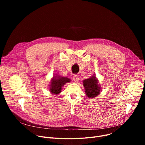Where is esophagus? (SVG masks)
Returning a JSON list of instances; mask_svg holds the SVG:
<instances>
[{
	"label": "esophagus",
	"mask_w": 145,
	"mask_h": 145,
	"mask_svg": "<svg viewBox=\"0 0 145 145\" xmlns=\"http://www.w3.org/2000/svg\"><path fill=\"white\" fill-rule=\"evenodd\" d=\"M73 80L75 81V82H78V80H79V78L78 77L77 75H74L73 77Z\"/></svg>",
	"instance_id": "34e87169"
}]
</instances>
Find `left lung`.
<instances>
[{"mask_svg": "<svg viewBox=\"0 0 145 145\" xmlns=\"http://www.w3.org/2000/svg\"><path fill=\"white\" fill-rule=\"evenodd\" d=\"M82 82L86 94L89 99H94L100 93L101 87L95 73H93L89 78L84 80Z\"/></svg>", "mask_w": 145, "mask_h": 145, "instance_id": "left-lung-1", "label": "left lung"}]
</instances>
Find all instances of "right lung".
Instances as JSON below:
<instances>
[{
	"label": "right lung",
	"instance_id": "obj_1",
	"mask_svg": "<svg viewBox=\"0 0 145 145\" xmlns=\"http://www.w3.org/2000/svg\"><path fill=\"white\" fill-rule=\"evenodd\" d=\"M71 82V80L68 77L56 74L50 79L49 85V90L53 95H58L63 90V86L67 82Z\"/></svg>",
	"mask_w": 145,
	"mask_h": 145
}]
</instances>
